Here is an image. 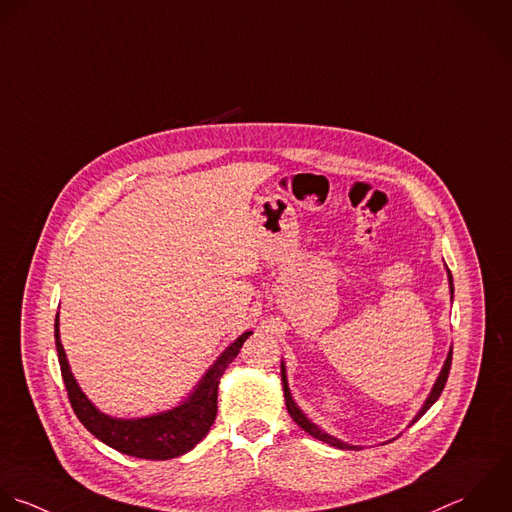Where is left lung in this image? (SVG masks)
<instances>
[{"mask_svg":"<svg viewBox=\"0 0 512 512\" xmlns=\"http://www.w3.org/2000/svg\"><path fill=\"white\" fill-rule=\"evenodd\" d=\"M447 273H449V285H451V299H453V293H455V287H453V275H451V271L447 269ZM451 361H453V349L449 351V355H447V361H445V365H443V369H441V373H439V377H437V383L433 385V389H431V393H429V397H427V401H425V405L421 407V411L417 413V417L413 419V423L415 421H419L433 405H435V401L441 397V393H443V389H445V385H447V379H449V371H451ZM281 381H283V393H285V405H287V411H289V415L293 417V421L305 431V433H309L311 437H315V439H319V441H323V443H327V445H331V447H337V449H349V451H357L359 447H355V445H347V443H343V441H339V439H335V437H331L329 433H325V431H321L317 425H313L305 415H303V411L297 407V403L293 401V397H291V391H289V385H287V371H285V365L281 363Z\"/></svg>","mask_w":512,"mask_h":512,"instance_id":"8db88e82","label":"left lung"}]
</instances>
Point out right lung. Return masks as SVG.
<instances>
[{"label":"right lung","instance_id":"right-lung-1","mask_svg":"<svg viewBox=\"0 0 512 512\" xmlns=\"http://www.w3.org/2000/svg\"><path fill=\"white\" fill-rule=\"evenodd\" d=\"M253 335L243 333L231 343L215 365L199 381L197 389L175 409L157 413L143 419H113L103 415L83 395L77 381L71 375L63 345L59 341V315H55V347L61 367V377L67 389L69 403L81 425L111 449L147 461H167L191 451L211 429L217 417V389L229 363L239 355L243 343Z\"/></svg>","mask_w":512,"mask_h":512}]
</instances>
